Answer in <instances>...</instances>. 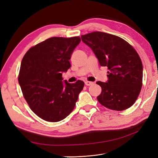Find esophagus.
<instances>
[{"mask_svg":"<svg viewBox=\"0 0 158 158\" xmlns=\"http://www.w3.org/2000/svg\"><path fill=\"white\" fill-rule=\"evenodd\" d=\"M93 84H94V82H89V81H85V84L86 85H92Z\"/></svg>","mask_w":158,"mask_h":158,"instance_id":"obj_1","label":"esophagus"}]
</instances>
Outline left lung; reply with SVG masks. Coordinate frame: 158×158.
<instances>
[{
	"label": "left lung",
	"mask_w": 158,
	"mask_h": 158,
	"mask_svg": "<svg viewBox=\"0 0 158 158\" xmlns=\"http://www.w3.org/2000/svg\"><path fill=\"white\" fill-rule=\"evenodd\" d=\"M81 38L92 49L99 64L109 70L107 82H97L102 87L98 102L116 111L131 107L142 85L143 66L137 52L122 38L107 33L94 31Z\"/></svg>",
	"instance_id": "8db88e82"
}]
</instances>
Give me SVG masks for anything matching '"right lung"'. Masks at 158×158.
I'll list each match as a JSON object with an SVG mask.
<instances>
[{"label":"right lung","mask_w":158,"mask_h":158,"mask_svg":"<svg viewBox=\"0 0 158 158\" xmlns=\"http://www.w3.org/2000/svg\"><path fill=\"white\" fill-rule=\"evenodd\" d=\"M80 37H51L31 47L22 60L18 82L23 97L38 117L58 122L73 111L84 82L63 81Z\"/></svg>","instance_id":"add662e5"}]
</instances>
